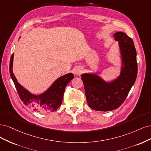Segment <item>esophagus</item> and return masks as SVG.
<instances>
[{
  "label": "esophagus",
  "mask_w": 151,
  "mask_h": 151,
  "mask_svg": "<svg viewBox=\"0 0 151 151\" xmlns=\"http://www.w3.org/2000/svg\"><path fill=\"white\" fill-rule=\"evenodd\" d=\"M74 73L75 74V75H80L81 73L83 72V69H82V68H81V67H80V66H77V67H76L74 69Z\"/></svg>",
  "instance_id": "34e87169"
}]
</instances>
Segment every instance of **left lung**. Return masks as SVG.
I'll return each instance as SVG.
<instances>
[{"mask_svg": "<svg viewBox=\"0 0 151 151\" xmlns=\"http://www.w3.org/2000/svg\"><path fill=\"white\" fill-rule=\"evenodd\" d=\"M118 41L120 71L116 78L105 81L96 73L81 75L87 104L92 109L106 111L119 108L127 98L137 75V52L132 39L123 32L113 35Z\"/></svg>", "mask_w": 151, "mask_h": 151, "instance_id": "8db88e82", "label": "left lung"}]
</instances>
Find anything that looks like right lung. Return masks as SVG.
I'll return each mask as SVG.
<instances>
[{
  "label": "right lung",
  "instance_id": "add662e5",
  "mask_svg": "<svg viewBox=\"0 0 151 151\" xmlns=\"http://www.w3.org/2000/svg\"><path fill=\"white\" fill-rule=\"evenodd\" d=\"M13 60L14 54L10 60V75L23 103L29 106L34 111L42 114L53 112L59 108L62 103L66 85L72 79L74 78L73 74L69 73L63 75L53 82L49 88L43 93L39 95L32 94L29 91L24 88L17 81L12 71Z\"/></svg>",
  "mask_w": 151,
  "mask_h": 151
}]
</instances>
